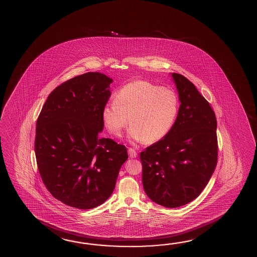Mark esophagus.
Wrapping results in <instances>:
<instances>
[{
  "instance_id": "34e87169",
  "label": "esophagus",
  "mask_w": 257,
  "mask_h": 257,
  "mask_svg": "<svg viewBox=\"0 0 257 257\" xmlns=\"http://www.w3.org/2000/svg\"><path fill=\"white\" fill-rule=\"evenodd\" d=\"M128 154H129V157H131V158L137 157V152L134 148H129L128 149Z\"/></svg>"
}]
</instances>
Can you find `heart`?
<instances>
[{
  "instance_id": "1",
  "label": "heart",
  "mask_w": 257,
  "mask_h": 257,
  "mask_svg": "<svg viewBox=\"0 0 257 257\" xmlns=\"http://www.w3.org/2000/svg\"><path fill=\"white\" fill-rule=\"evenodd\" d=\"M178 98L173 89L147 80H135L116 91L101 117L107 130L119 137L130 123L132 140L155 144L173 127L178 113Z\"/></svg>"
}]
</instances>
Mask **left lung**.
I'll return each instance as SVG.
<instances>
[{"label": "left lung", "mask_w": 257, "mask_h": 257, "mask_svg": "<svg viewBox=\"0 0 257 257\" xmlns=\"http://www.w3.org/2000/svg\"><path fill=\"white\" fill-rule=\"evenodd\" d=\"M172 78L180 101L176 121L166 137L140 154L144 189L149 199L167 208L196 199L218 160L214 111L189 79L178 73Z\"/></svg>", "instance_id": "obj_1"}]
</instances>
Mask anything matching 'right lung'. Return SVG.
Returning a JSON list of instances; mask_svg holds the SVG:
<instances>
[{
	"label": "right lung",
	"mask_w": 257,
	"mask_h": 257,
	"mask_svg": "<svg viewBox=\"0 0 257 257\" xmlns=\"http://www.w3.org/2000/svg\"><path fill=\"white\" fill-rule=\"evenodd\" d=\"M112 79L88 72L60 84L47 97L37 120L35 153L47 190L64 204L89 210L109 199L126 147L101 138V112Z\"/></svg>",
	"instance_id": "obj_1"
}]
</instances>
